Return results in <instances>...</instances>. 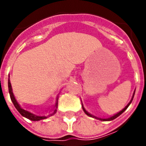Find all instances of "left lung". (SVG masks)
<instances>
[{
	"label": "left lung",
	"mask_w": 146,
	"mask_h": 146,
	"mask_svg": "<svg viewBox=\"0 0 146 146\" xmlns=\"http://www.w3.org/2000/svg\"><path fill=\"white\" fill-rule=\"evenodd\" d=\"M134 94H135V92H134ZM134 94H133V98H132L131 101H130V102H129V104H127V106L125 107L123 109L122 111H120L119 113H117V114H115V115L112 116V117H111L107 118V119H102V118H98V117H95V116H92V114H90V113H88V112H87V111H86V110H85V108H83V106H82V109H83V111H84L85 113H86V114H87V115H88V116H89V117H95V118H96V119H99V120H103V121H108V120H113V119H115V118L117 117H119V116H120V114H121V113H123V112H124V111H126V110H127V108H128V107H129V104H130V103H131V102H132V101H133V99Z\"/></svg>",
	"instance_id": "8db88e82"
}]
</instances>
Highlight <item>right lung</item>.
<instances>
[{"instance_id": "add662e5", "label": "right lung", "mask_w": 146, "mask_h": 146, "mask_svg": "<svg viewBox=\"0 0 146 146\" xmlns=\"http://www.w3.org/2000/svg\"><path fill=\"white\" fill-rule=\"evenodd\" d=\"M8 88H9V93H10V99L12 101V102L13 103V105L15 106V108H17V110L19 112V113L21 114L22 116H23L25 117L28 118L29 120H33V121H38V120H43V119H45L47 118L48 117H50V116H52L53 114H54L56 113V111L57 110L55 109L54 112L52 113H50L49 115H48V117H45V116H36L35 114H33V113H30V112H29V111H26V110H23V108H20V106L19 105V104L17 103L16 99H15L14 96H13V92H12V88H11V84H10V80H8ZM55 106L57 107V102L56 103V105Z\"/></svg>"}]
</instances>
